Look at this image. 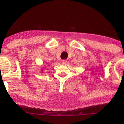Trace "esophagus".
I'll return each instance as SVG.
<instances>
[{"label": "esophagus", "instance_id": "1", "mask_svg": "<svg viewBox=\"0 0 124 124\" xmlns=\"http://www.w3.org/2000/svg\"><path fill=\"white\" fill-rule=\"evenodd\" d=\"M67 60H62V64H66V63H67Z\"/></svg>", "mask_w": 124, "mask_h": 124}]
</instances>
